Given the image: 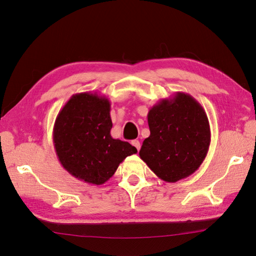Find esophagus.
<instances>
[{
  "label": "esophagus",
  "mask_w": 256,
  "mask_h": 256,
  "mask_svg": "<svg viewBox=\"0 0 256 256\" xmlns=\"http://www.w3.org/2000/svg\"><path fill=\"white\" fill-rule=\"evenodd\" d=\"M131 144H132L138 150H140V148H141V144H140V142H138V140H134V141H132L131 142Z\"/></svg>",
  "instance_id": "1"
}]
</instances>
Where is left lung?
I'll return each instance as SVG.
<instances>
[{"label":"left lung","instance_id":"obj_1","mask_svg":"<svg viewBox=\"0 0 256 256\" xmlns=\"http://www.w3.org/2000/svg\"><path fill=\"white\" fill-rule=\"evenodd\" d=\"M150 134L140 158L160 180L176 182L194 173L210 145V126L203 106L191 95L176 92L147 114Z\"/></svg>","mask_w":256,"mask_h":256}]
</instances>
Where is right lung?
I'll list each match as a JSON object with an SVG mask.
<instances>
[{
	"mask_svg": "<svg viewBox=\"0 0 256 256\" xmlns=\"http://www.w3.org/2000/svg\"><path fill=\"white\" fill-rule=\"evenodd\" d=\"M111 104L97 92H78L60 110L53 126V144L60 164L72 176L102 184L114 175L134 146L111 136Z\"/></svg>",
	"mask_w": 256,
	"mask_h": 256,
	"instance_id": "1",
	"label": "right lung"
}]
</instances>
